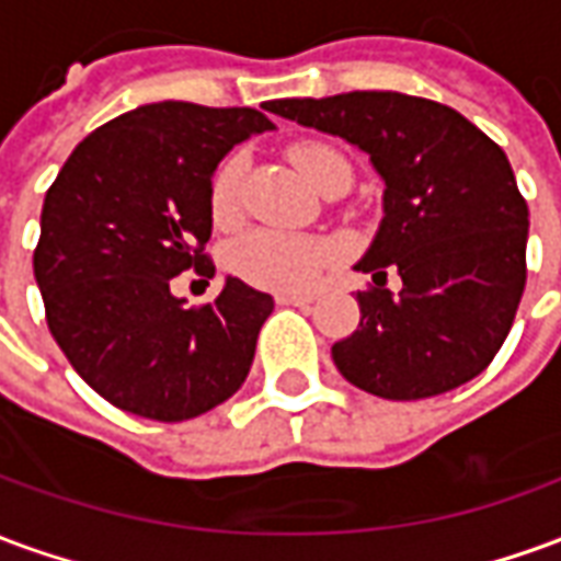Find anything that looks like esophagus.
<instances>
[{
    "label": "esophagus",
    "mask_w": 561,
    "mask_h": 561,
    "mask_svg": "<svg viewBox=\"0 0 561 561\" xmlns=\"http://www.w3.org/2000/svg\"><path fill=\"white\" fill-rule=\"evenodd\" d=\"M276 304H282V306H309V304H316V294H312V291L276 294Z\"/></svg>",
    "instance_id": "1"
}]
</instances>
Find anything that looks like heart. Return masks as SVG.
<instances>
[{"label": "heart", "instance_id": "obj_1", "mask_svg": "<svg viewBox=\"0 0 561 561\" xmlns=\"http://www.w3.org/2000/svg\"><path fill=\"white\" fill-rule=\"evenodd\" d=\"M291 161L304 173L309 185H316L330 164L345 161L328 144H297L291 147ZM209 213L219 228H233L243 216V156H228L221 161L213 183H209ZM328 245L318 237L285 231H249L231 245V270L240 279L252 282L257 288L273 291H294L304 288L324 264Z\"/></svg>", "mask_w": 561, "mask_h": 561}]
</instances>
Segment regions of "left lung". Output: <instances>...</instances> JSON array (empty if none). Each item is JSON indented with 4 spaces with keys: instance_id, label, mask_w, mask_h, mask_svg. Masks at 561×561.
Masks as SVG:
<instances>
[{
    "instance_id": "1",
    "label": "left lung",
    "mask_w": 561,
    "mask_h": 561,
    "mask_svg": "<svg viewBox=\"0 0 561 561\" xmlns=\"http://www.w3.org/2000/svg\"><path fill=\"white\" fill-rule=\"evenodd\" d=\"M270 114L342 138L385 183L378 231L354 264L360 324L330 354L354 388L426 400L481 376L517 316L526 285L529 207L511 161L447 104L402 92L279 99ZM403 279L383 288L387 267Z\"/></svg>"
}]
</instances>
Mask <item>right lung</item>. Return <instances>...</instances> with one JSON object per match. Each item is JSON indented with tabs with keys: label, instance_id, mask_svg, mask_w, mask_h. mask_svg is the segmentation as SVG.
Listing matches in <instances>:
<instances>
[{
	"label": "right lung",
	"instance_id": "right-lung-1",
	"mask_svg": "<svg viewBox=\"0 0 561 561\" xmlns=\"http://www.w3.org/2000/svg\"><path fill=\"white\" fill-rule=\"evenodd\" d=\"M273 128L252 107L140 104L80 140L47 188L32 261L47 328L116 409L188 421L249 376L273 297L228 276L213 304L188 309L171 282L192 267L216 273L204 255L213 173Z\"/></svg>",
	"mask_w": 561,
	"mask_h": 561
}]
</instances>
